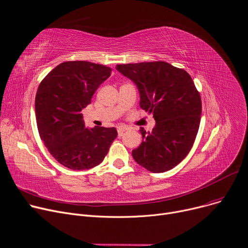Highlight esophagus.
Listing matches in <instances>:
<instances>
[{
    "instance_id": "esophagus-1",
    "label": "esophagus",
    "mask_w": 248,
    "mask_h": 248,
    "mask_svg": "<svg viewBox=\"0 0 248 248\" xmlns=\"http://www.w3.org/2000/svg\"><path fill=\"white\" fill-rule=\"evenodd\" d=\"M117 130H118V134H119V136H122L123 133L127 130V127H125V126H119V127L117 128Z\"/></svg>"
}]
</instances>
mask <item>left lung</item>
Wrapping results in <instances>:
<instances>
[{"mask_svg": "<svg viewBox=\"0 0 248 248\" xmlns=\"http://www.w3.org/2000/svg\"><path fill=\"white\" fill-rule=\"evenodd\" d=\"M118 72L135 82L140 108L152 113L155 127L132 150L134 160L151 172L173 169L190 152L201 121L202 101L185 69L166 62L117 64Z\"/></svg>", "mask_w": 248, "mask_h": 248, "instance_id": "obj_1", "label": "left lung"}]
</instances>
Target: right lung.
<instances>
[{"instance_id": "add662e5", "label": "right lung", "mask_w": 248, "mask_h": 248, "mask_svg": "<svg viewBox=\"0 0 248 248\" xmlns=\"http://www.w3.org/2000/svg\"><path fill=\"white\" fill-rule=\"evenodd\" d=\"M111 72L90 62H65L40 82L35 97L38 132L50 155L67 169L98 166L118 135L115 127L87 128L81 114Z\"/></svg>"}]
</instances>
